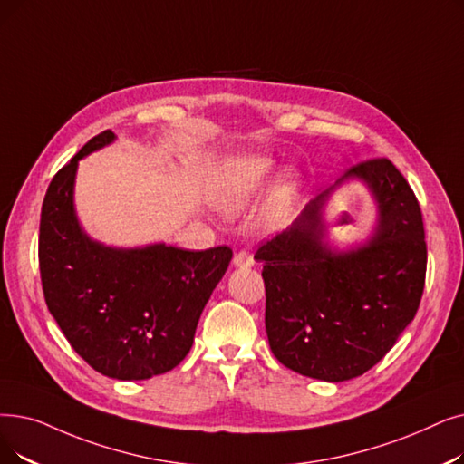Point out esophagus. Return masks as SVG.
I'll list each match as a JSON object with an SVG mask.
<instances>
[{"instance_id": "1", "label": "esophagus", "mask_w": 464, "mask_h": 464, "mask_svg": "<svg viewBox=\"0 0 464 464\" xmlns=\"http://www.w3.org/2000/svg\"><path fill=\"white\" fill-rule=\"evenodd\" d=\"M233 264H235V267H238V269H248V267L254 266V257H252V254H250L248 250H240V252L235 254Z\"/></svg>"}]
</instances>
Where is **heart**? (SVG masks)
<instances>
[{
	"label": "heart",
	"mask_w": 464,
	"mask_h": 464,
	"mask_svg": "<svg viewBox=\"0 0 464 464\" xmlns=\"http://www.w3.org/2000/svg\"><path fill=\"white\" fill-rule=\"evenodd\" d=\"M273 170V160L267 157H240L224 169L218 184V203L224 207L227 212H235L243 208L248 200L257 193L261 184L266 182V178ZM297 191V184L292 176L280 178L269 203V214L275 219H282L294 205Z\"/></svg>",
	"instance_id": "b5f03b06"
}]
</instances>
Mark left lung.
Masks as SVG:
<instances>
[{
    "mask_svg": "<svg viewBox=\"0 0 464 464\" xmlns=\"http://www.w3.org/2000/svg\"><path fill=\"white\" fill-rule=\"evenodd\" d=\"M362 178L379 203V226L366 246L334 254L322 245L316 197L294 226L261 243L266 330L286 368L322 381L372 370L413 320L427 275V243L417 197L387 157L362 160Z\"/></svg>",
    "mask_w": 464,
    "mask_h": 464,
    "instance_id": "8db88e82",
    "label": "left lung"
}]
</instances>
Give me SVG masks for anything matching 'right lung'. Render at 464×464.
I'll return each mask as SVG.
<instances>
[{"label": "right lung", "instance_id": "1", "mask_svg": "<svg viewBox=\"0 0 464 464\" xmlns=\"http://www.w3.org/2000/svg\"><path fill=\"white\" fill-rule=\"evenodd\" d=\"M113 138L111 130L91 138L53 176L39 221V273L45 304L72 349L98 373L140 381L186 358L233 250H117L91 240L73 212L77 160Z\"/></svg>", "mask_w": 464, "mask_h": 464}]
</instances>
